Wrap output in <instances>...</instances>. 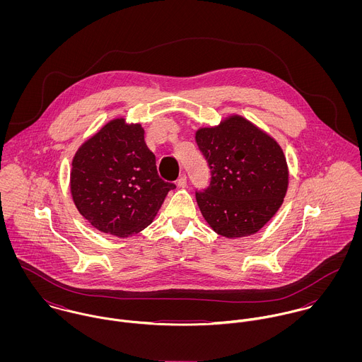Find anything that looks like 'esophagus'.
Returning <instances> with one entry per match:
<instances>
[{"label": "esophagus", "instance_id": "obj_1", "mask_svg": "<svg viewBox=\"0 0 362 362\" xmlns=\"http://www.w3.org/2000/svg\"><path fill=\"white\" fill-rule=\"evenodd\" d=\"M177 185H178L180 188H185V187H187V175H185V174H181V175L178 177Z\"/></svg>", "mask_w": 362, "mask_h": 362}]
</instances>
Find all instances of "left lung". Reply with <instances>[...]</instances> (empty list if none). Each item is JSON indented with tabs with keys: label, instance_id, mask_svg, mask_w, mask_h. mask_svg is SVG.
Segmentation results:
<instances>
[{
	"label": "left lung",
	"instance_id": "8db88e82",
	"mask_svg": "<svg viewBox=\"0 0 362 362\" xmlns=\"http://www.w3.org/2000/svg\"><path fill=\"white\" fill-rule=\"evenodd\" d=\"M210 167V185L197 202L211 230L227 238L248 237L280 209L288 167L280 145L241 115L195 134Z\"/></svg>",
	"mask_w": 362,
	"mask_h": 362
}]
</instances>
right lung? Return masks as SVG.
I'll list each match as a JSON object with an SVG mask.
<instances>
[{
	"mask_svg": "<svg viewBox=\"0 0 362 362\" xmlns=\"http://www.w3.org/2000/svg\"><path fill=\"white\" fill-rule=\"evenodd\" d=\"M141 124L108 121L72 158L71 195L79 213L99 231L119 238L146 228L168 191Z\"/></svg>",
	"mask_w": 362,
	"mask_h": 362,
	"instance_id": "obj_1",
	"label": "right lung"
}]
</instances>
